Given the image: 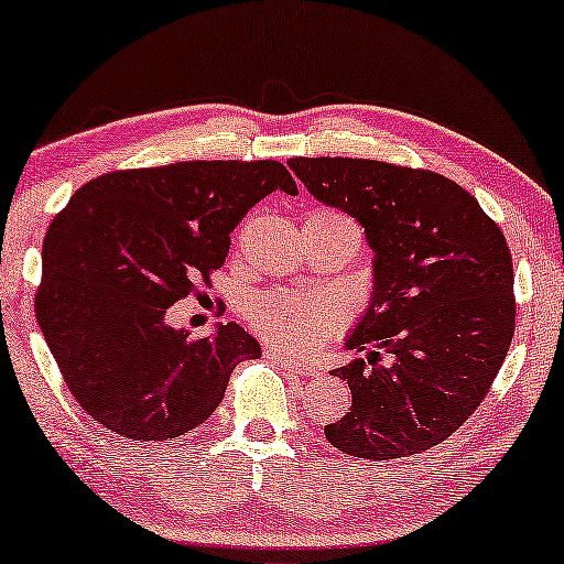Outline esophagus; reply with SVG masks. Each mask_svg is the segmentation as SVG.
<instances>
[{"instance_id":"obj_1","label":"esophagus","mask_w":564,"mask_h":564,"mask_svg":"<svg viewBox=\"0 0 564 564\" xmlns=\"http://www.w3.org/2000/svg\"><path fill=\"white\" fill-rule=\"evenodd\" d=\"M264 354L272 361H276V365L288 369V372H295L300 377L318 375V365H313V361H300L297 357H292V354H284L280 349H274V346H269V349H264Z\"/></svg>"}]
</instances>
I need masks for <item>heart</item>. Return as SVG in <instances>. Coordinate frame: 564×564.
Listing matches in <instances>:
<instances>
[{
	"label": "heart",
	"mask_w": 564,
	"mask_h": 564,
	"mask_svg": "<svg viewBox=\"0 0 564 564\" xmlns=\"http://www.w3.org/2000/svg\"><path fill=\"white\" fill-rule=\"evenodd\" d=\"M313 215L344 218L341 213L321 210ZM341 303L328 292L264 290L249 297L246 318L269 341L307 351L321 346L341 323Z\"/></svg>",
	"instance_id": "b5f03b06"
}]
</instances>
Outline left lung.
I'll return each instance as SVG.
<instances>
[{"instance_id": "8db88e82", "label": "left lung", "mask_w": 564, "mask_h": 564, "mask_svg": "<svg viewBox=\"0 0 564 564\" xmlns=\"http://www.w3.org/2000/svg\"><path fill=\"white\" fill-rule=\"evenodd\" d=\"M321 203L349 213L375 251V288L334 377L351 408L326 438L361 459H398L449 438L488 395L516 328L503 230L457 182L372 159H290ZM391 361L380 366L381 354Z\"/></svg>"}]
</instances>
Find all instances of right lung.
<instances>
[{"label":"right lung","instance_id":"obj_1","mask_svg":"<svg viewBox=\"0 0 564 564\" xmlns=\"http://www.w3.org/2000/svg\"><path fill=\"white\" fill-rule=\"evenodd\" d=\"M274 189L297 195L280 161H176L97 176L53 218L35 318L76 403L112 434H187L238 361L261 357L238 323L189 338L166 311L210 282L230 230Z\"/></svg>","mask_w":564,"mask_h":564}]
</instances>
